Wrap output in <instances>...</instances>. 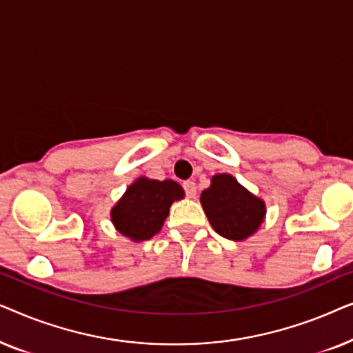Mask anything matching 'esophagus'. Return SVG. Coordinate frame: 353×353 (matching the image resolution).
<instances>
[{"label":"esophagus","mask_w":353,"mask_h":353,"mask_svg":"<svg viewBox=\"0 0 353 353\" xmlns=\"http://www.w3.org/2000/svg\"><path fill=\"white\" fill-rule=\"evenodd\" d=\"M183 188H185L188 197H196L197 188H196L194 181H185V183H183Z\"/></svg>","instance_id":"1"}]
</instances>
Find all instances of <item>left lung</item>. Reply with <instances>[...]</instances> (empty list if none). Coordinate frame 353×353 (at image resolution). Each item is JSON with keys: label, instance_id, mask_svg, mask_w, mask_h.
Returning <instances> with one entry per match:
<instances>
[{"label": "left lung", "instance_id": "8db88e82", "mask_svg": "<svg viewBox=\"0 0 353 353\" xmlns=\"http://www.w3.org/2000/svg\"><path fill=\"white\" fill-rule=\"evenodd\" d=\"M201 204L212 228L231 241H245L265 221L267 205L230 173H216L202 191Z\"/></svg>", "mask_w": 353, "mask_h": 353}]
</instances>
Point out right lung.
I'll return each instance as SVG.
<instances>
[{
	"instance_id": "obj_1",
	"label": "right lung",
	"mask_w": 353,
	"mask_h": 353,
	"mask_svg": "<svg viewBox=\"0 0 353 353\" xmlns=\"http://www.w3.org/2000/svg\"><path fill=\"white\" fill-rule=\"evenodd\" d=\"M183 197L185 190L176 181L139 176L110 209V221L125 238L141 243L162 230L170 205Z\"/></svg>"
}]
</instances>
